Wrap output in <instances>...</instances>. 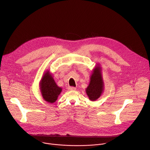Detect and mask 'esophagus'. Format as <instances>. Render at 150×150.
I'll return each instance as SVG.
<instances>
[{
	"instance_id": "1",
	"label": "esophagus",
	"mask_w": 150,
	"mask_h": 150,
	"mask_svg": "<svg viewBox=\"0 0 150 150\" xmlns=\"http://www.w3.org/2000/svg\"><path fill=\"white\" fill-rule=\"evenodd\" d=\"M68 90H75L76 88L74 87H68Z\"/></svg>"
}]
</instances>
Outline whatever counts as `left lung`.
I'll return each mask as SVG.
<instances>
[{
  "mask_svg": "<svg viewBox=\"0 0 150 150\" xmlns=\"http://www.w3.org/2000/svg\"><path fill=\"white\" fill-rule=\"evenodd\" d=\"M104 82L102 74V67L100 64H97L93 69L90 75V83L86 89V92L89 99L96 101L98 99L104 90Z\"/></svg>",
  "mask_w": 150,
  "mask_h": 150,
  "instance_id": "1",
  "label": "left lung"
}]
</instances>
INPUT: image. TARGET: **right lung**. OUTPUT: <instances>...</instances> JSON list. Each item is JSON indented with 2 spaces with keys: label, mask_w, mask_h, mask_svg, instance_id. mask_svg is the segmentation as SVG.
Here are the masks:
<instances>
[{
  "label": "right lung",
  "mask_w": 150,
  "mask_h": 150,
  "mask_svg": "<svg viewBox=\"0 0 150 150\" xmlns=\"http://www.w3.org/2000/svg\"><path fill=\"white\" fill-rule=\"evenodd\" d=\"M39 88L44 100L51 103L57 100L62 91V88L57 85L49 71L44 72L40 79Z\"/></svg>",
  "instance_id": "right-lung-1"
}]
</instances>
